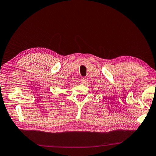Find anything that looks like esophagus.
Returning a JSON list of instances; mask_svg holds the SVG:
<instances>
[{
  "mask_svg": "<svg viewBox=\"0 0 156 156\" xmlns=\"http://www.w3.org/2000/svg\"><path fill=\"white\" fill-rule=\"evenodd\" d=\"M87 81V77H83V78H82V79H81L82 83L84 84V83H86Z\"/></svg>",
  "mask_w": 156,
  "mask_h": 156,
  "instance_id": "esophagus-1",
  "label": "esophagus"
}]
</instances>
